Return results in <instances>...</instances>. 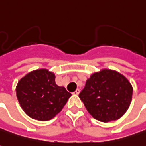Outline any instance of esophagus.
Wrapping results in <instances>:
<instances>
[{
  "label": "esophagus",
  "mask_w": 146,
  "mask_h": 146,
  "mask_svg": "<svg viewBox=\"0 0 146 146\" xmlns=\"http://www.w3.org/2000/svg\"><path fill=\"white\" fill-rule=\"evenodd\" d=\"M79 93H80V89H78V88H77V89H76V90L74 92H73V94L74 95H78Z\"/></svg>",
  "instance_id": "obj_1"
}]
</instances>
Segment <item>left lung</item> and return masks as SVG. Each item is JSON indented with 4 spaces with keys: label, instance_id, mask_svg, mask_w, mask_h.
I'll use <instances>...</instances> for the list:
<instances>
[{
    "label": "left lung",
    "instance_id": "8db88e82",
    "mask_svg": "<svg viewBox=\"0 0 146 146\" xmlns=\"http://www.w3.org/2000/svg\"><path fill=\"white\" fill-rule=\"evenodd\" d=\"M133 87L115 70H100L92 74L79 97L88 113L98 121L108 123L120 119L130 107Z\"/></svg>",
    "mask_w": 146,
    "mask_h": 146
}]
</instances>
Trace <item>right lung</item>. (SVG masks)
Masks as SVG:
<instances>
[{
    "label": "right lung",
    "mask_w": 146,
    "mask_h": 146,
    "mask_svg": "<svg viewBox=\"0 0 146 146\" xmlns=\"http://www.w3.org/2000/svg\"><path fill=\"white\" fill-rule=\"evenodd\" d=\"M16 92L23 111L38 121L55 117L71 96L65 88L56 84L54 73L46 69L31 71L22 77Z\"/></svg>",
    "instance_id": "obj_1"
}]
</instances>
